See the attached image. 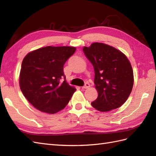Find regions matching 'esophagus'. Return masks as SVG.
Wrapping results in <instances>:
<instances>
[{
	"label": "esophagus",
	"mask_w": 156,
	"mask_h": 156,
	"mask_svg": "<svg viewBox=\"0 0 156 156\" xmlns=\"http://www.w3.org/2000/svg\"><path fill=\"white\" fill-rule=\"evenodd\" d=\"M89 87H90V84H89V83H88V82H87V83H85L84 87H82V88L83 89H87V88H88Z\"/></svg>",
	"instance_id": "1"
}]
</instances>
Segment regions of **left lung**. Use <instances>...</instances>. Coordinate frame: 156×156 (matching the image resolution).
Segmentation results:
<instances>
[{
  "label": "left lung",
  "mask_w": 156,
  "mask_h": 156,
  "mask_svg": "<svg viewBox=\"0 0 156 156\" xmlns=\"http://www.w3.org/2000/svg\"><path fill=\"white\" fill-rule=\"evenodd\" d=\"M83 51L94 69L98 97L91 103L95 109L107 112L119 108L127 100L134 77L131 63L123 53L103 43H92Z\"/></svg>",
  "instance_id": "obj_1"
}]
</instances>
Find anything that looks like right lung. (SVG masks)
<instances>
[{
  "instance_id": "1",
  "label": "right lung",
  "mask_w": 156,
  "mask_h": 156,
  "mask_svg": "<svg viewBox=\"0 0 156 156\" xmlns=\"http://www.w3.org/2000/svg\"><path fill=\"white\" fill-rule=\"evenodd\" d=\"M76 49L71 46H47L30 51L23 58L20 88L37 110L55 114L68 105L76 89L66 82L64 65Z\"/></svg>"
}]
</instances>
